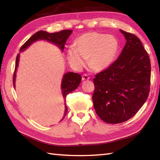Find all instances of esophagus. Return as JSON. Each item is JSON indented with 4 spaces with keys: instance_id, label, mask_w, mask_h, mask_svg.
Wrapping results in <instances>:
<instances>
[{
    "instance_id": "esophagus-1",
    "label": "esophagus",
    "mask_w": 160,
    "mask_h": 160,
    "mask_svg": "<svg viewBox=\"0 0 160 160\" xmlns=\"http://www.w3.org/2000/svg\"><path fill=\"white\" fill-rule=\"evenodd\" d=\"M89 77L87 76V75H86V74H84V75H83V76H82V80H83V81H86V80H89Z\"/></svg>"
}]
</instances>
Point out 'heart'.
<instances>
[{
	"instance_id": "1",
	"label": "heart",
	"mask_w": 160,
	"mask_h": 160,
	"mask_svg": "<svg viewBox=\"0 0 160 160\" xmlns=\"http://www.w3.org/2000/svg\"><path fill=\"white\" fill-rule=\"evenodd\" d=\"M119 49L118 39L112 35L97 32L87 33L77 38L76 46L67 50V56L71 66L81 69L87 64L96 71H101L109 67L115 59Z\"/></svg>"
}]
</instances>
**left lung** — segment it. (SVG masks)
Instances as JSON below:
<instances>
[{
  "label": "left lung",
  "instance_id": "1",
  "mask_svg": "<svg viewBox=\"0 0 160 160\" xmlns=\"http://www.w3.org/2000/svg\"><path fill=\"white\" fill-rule=\"evenodd\" d=\"M123 50L111 65L93 79V102L102 120L119 124L131 118L147 100L151 80L148 54L137 36L120 29Z\"/></svg>",
  "mask_w": 160,
  "mask_h": 160
}]
</instances>
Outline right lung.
<instances>
[{
    "instance_id": "add662e5",
    "label": "right lung",
    "mask_w": 160,
    "mask_h": 160,
    "mask_svg": "<svg viewBox=\"0 0 160 160\" xmlns=\"http://www.w3.org/2000/svg\"><path fill=\"white\" fill-rule=\"evenodd\" d=\"M72 30H63L59 32L56 33H47L45 31H39L34 33L31 38H29L24 45L20 47V52H22L24 51H25L28 47L32 45L33 42L38 40H45V41L49 42L50 43H52L53 45H55L56 47L61 50V52H63L64 48V44H65L67 40L69 38V36L72 33ZM20 60V53H18L16 56V67H15V71L14 73H13V87H16V71L18 67ZM81 80H82V77L81 75L73 73V72H68L64 74L62 77V82H61V90H62V94L63 98L64 100L66 99L67 95L72 92L73 91L76 89L80 84ZM66 102V100H64ZM64 113L63 115L62 119L61 120H62L65 117L67 113V107L66 105V103L64 102Z\"/></svg>"
}]
</instances>
